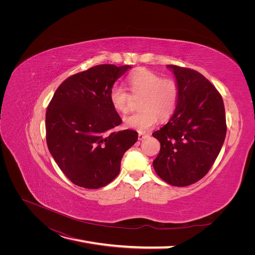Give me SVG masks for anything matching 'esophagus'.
<instances>
[{"instance_id":"34e87169","label":"esophagus","mask_w":255,"mask_h":255,"mask_svg":"<svg viewBox=\"0 0 255 255\" xmlns=\"http://www.w3.org/2000/svg\"><path fill=\"white\" fill-rule=\"evenodd\" d=\"M146 136H149V135L145 134V133H141V132L138 133V139H139V140H142V139L145 138Z\"/></svg>"}]
</instances>
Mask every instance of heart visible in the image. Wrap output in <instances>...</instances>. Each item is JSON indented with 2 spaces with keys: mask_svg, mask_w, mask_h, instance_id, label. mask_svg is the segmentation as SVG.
<instances>
[{
  "mask_svg": "<svg viewBox=\"0 0 255 255\" xmlns=\"http://www.w3.org/2000/svg\"><path fill=\"white\" fill-rule=\"evenodd\" d=\"M128 86L133 94L142 95V98L139 103L141 111L124 118L126 127L143 133L156 125L159 117L166 119L175 112L179 100V88L175 80L140 69L129 76ZM110 101L116 111L125 113L128 110L129 94L116 84L110 91Z\"/></svg>",
  "mask_w": 255,
  "mask_h": 255,
  "instance_id": "heart-1",
  "label": "heart"
}]
</instances>
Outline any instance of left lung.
<instances>
[{"label": "left lung", "mask_w": 255, "mask_h": 255, "mask_svg": "<svg viewBox=\"0 0 255 255\" xmlns=\"http://www.w3.org/2000/svg\"><path fill=\"white\" fill-rule=\"evenodd\" d=\"M175 75L179 100L168 122L153 133L160 152L153 161L166 183L184 187L204 178L215 162L226 135L222 97L199 72L167 65Z\"/></svg>", "instance_id": "8db88e82"}]
</instances>
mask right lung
Instances as JSON below:
<instances>
[{
    "mask_svg": "<svg viewBox=\"0 0 255 255\" xmlns=\"http://www.w3.org/2000/svg\"><path fill=\"white\" fill-rule=\"evenodd\" d=\"M131 67L103 64L60 85L46 111V142L51 156L73 184L97 189L120 172L125 152L137 140L134 130L115 131L122 123L110 101L116 80Z\"/></svg>",
    "mask_w": 255,
    "mask_h": 255,
    "instance_id": "1",
    "label": "right lung"
}]
</instances>
